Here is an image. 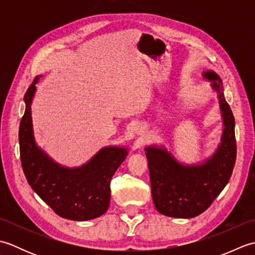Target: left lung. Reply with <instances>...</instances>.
Wrapping results in <instances>:
<instances>
[{
  "mask_svg": "<svg viewBox=\"0 0 255 255\" xmlns=\"http://www.w3.org/2000/svg\"><path fill=\"white\" fill-rule=\"evenodd\" d=\"M203 75L218 93L223 114L224 131L216 152L203 163L185 165L164 148L151 145L144 149L154 206L169 217L193 218L204 213L229 182L236 163L235 117L225 99L223 81L214 71Z\"/></svg>",
  "mask_w": 255,
  "mask_h": 255,
  "instance_id": "1",
  "label": "left lung"
}]
</instances>
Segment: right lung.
<instances>
[{
	"label": "right lung",
	"mask_w": 255,
	"mask_h": 255,
	"mask_svg": "<svg viewBox=\"0 0 255 255\" xmlns=\"http://www.w3.org/2000/svg\"><path fill=\"white\" fill-rule=\"evenodd\" d=\"M38 78L25 93L26 110L19 125V152L24 174L30 187L62 218L90 220L106 213L111 200V181L126 159L123 147L101 149L88 163L69 169L61 166L37 147L32 132L31 101Z\"/></svg>",
	"instance_id": "add662e5"
}]
</instances>
